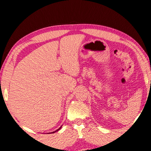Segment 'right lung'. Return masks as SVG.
I'll use <instances>...</instances> for the list:
<instances>
[{
	"label": "right lung",
	"mask_w": 151,
	"mask_h": 151,
	"mask_svg": "<svg viewBox=\"0 0 151 151\" xmlns=\"http://www.w3.org/2000/svg\"><path fill=\"white\" fill-rule=\"evenodd\" d=\"M61 127H62V126H61ZM61 127H60L59 128V129H57V131H53V132H52V133H55V132H57V131H58V130H60V129H61Z\"/></svg>",
	"instance_id": "add662e5"
}]
</instances>
